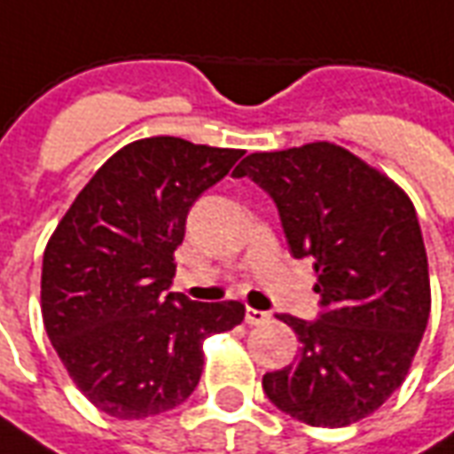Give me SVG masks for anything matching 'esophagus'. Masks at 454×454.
<instances>
[{"mask_svg": "<svg viewBox=\"0 0 454 454\" xmlns=\"http://www.w3.org/2000/svg\"><path fill=\"white\" fill-rule=\"evenodd\" d=\"M267 321H270V314H267V311H257V309H250V306H247V309H246V324L262 325V324H267Z\"/></svg>", "mask_w": 454, "mask_h": 454, "instance_id": "34e87169", "label": "esophagus"}]
</instances>
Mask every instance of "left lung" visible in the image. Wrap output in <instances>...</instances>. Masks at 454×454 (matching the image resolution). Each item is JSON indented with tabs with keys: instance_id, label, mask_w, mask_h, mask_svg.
Masks as SVG:
<instances>
[{
	"instance_id": "left-lung-1",
	"label": "left lung",
	"mask_w": 454,
	"mask_h": 454,
	"mask_svg": "<svg viewBox=\"0 0 454 454\" xmlns=\"http://www.w3.org/2000/svg\"><path fill=\"white\" fill-rule=\"evenodd\" d=\"M236 177L275 199L294 257H311L324 314L279 316L301 340L296 362L262 377L277 409L342 428L380 409L409 374L430 316L426 246L409 194L342 145L250 153Z\"/></svg>"
}]
</instances>
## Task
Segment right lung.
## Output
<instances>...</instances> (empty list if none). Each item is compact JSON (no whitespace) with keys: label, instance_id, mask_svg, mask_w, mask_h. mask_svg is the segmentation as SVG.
Here are the masks:
<instances>
[{"label":"right lung","instance_id":"1","mask_svg":"<svg viewBox=\"0 0 454 454\" xmlns=\"http://www.w3.org/2000/svg\"><path fill=\"white\" fill-rule=\"evenodd\" d=\"M240 155L175 136L133 140L94 172L48 240L45 333L106 416L148 419L187 401L204 370V340L246 318L240 301L168 294L189 207Z\"/></svg>","mask_w":454,"mask_h":454}]
</instances>
